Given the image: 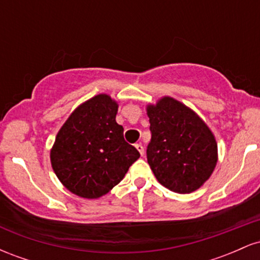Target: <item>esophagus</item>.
<instances>
[{
  "label": "esophagus",
  "instance_id": "esophagus-1",
  "mask_svg": "<svg viewBox=\"0 0 260 260\" xmlns=\"http://www.w3.org/2000/svg\"><path fill=\"white\" fill-rule=\"evenodd\" d=\"M136 148H137V150L139 151V154L143 156V155H144V147H143L140 143H138V144H136Z\"/></svg>",
  "mask_w": 260,
  "mask_h": 260
}]
</instances>
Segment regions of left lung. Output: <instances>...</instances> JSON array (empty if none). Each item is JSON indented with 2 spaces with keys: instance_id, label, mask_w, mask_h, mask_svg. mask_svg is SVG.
<instances>
[{
  "instance_id": "1",
  "label": "left lung",
  "mask_w": 260,
  "mask_h": 260,
  "mask_svg": "<svg viewBox=\"0 0 260 260\" xmlns=\"http://www.w3.org/2000/svg\"><path fill=\"white\" fill-rule=\"evenodd\" d=\"M148 164L164 187L181 194L203 186L217 162L214 134L194 111L165 96L148 105Z\"/></svg>"
}]
</instances>
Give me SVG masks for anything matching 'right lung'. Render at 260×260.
Listing matches in <instances>:
<instances>
[{"mask_svg": "<svg viewBox=\"0 0 260 260\" xmlns=\"http://www.w3.org/2000/svg\"><path fill=\"white\" fill-rule=\"evenodd\" d=\"M118 105L100 94L77 107L61 127L51 149V165L74 194L95 199L109 193L140 156L116 122Z\"/></svg>", "mask_w": 260, "mask_h": 260, "instance_id": "right-lung-1", "label": "right lung"}]
</instances>
